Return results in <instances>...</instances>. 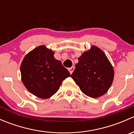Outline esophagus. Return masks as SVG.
Returning a JSON list of instances; mask_svg holds the SVG:
<instances>
[{
  "instance_id": "esophagus-1",
  "label": "esophagus",
  "mask_w": 134,
  "mask_h": 134,
  "mask_svg": "<svg viewBox=\"0 0 134 134\" xmlns=\"http://www.w3.org/2000/svg\"><path fill=\"white\" fill-rule=\"evenodd\" d=\"M74 70H75V67H71V68L69 69V71L70 73H71V74L72 73V72L74 71Z\"/></svg>"
}]
</instances>
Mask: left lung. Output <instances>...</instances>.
Listing matches in <instances>:
<instances>
[{
  "label": "left lung",
  "instance_id": "obj_1",
  "mask_svg": "<svg viewBox=\"0 0 134 134\" xmlns=\"http://www.w3.org/2000/svg\"><path fill=\"white\" fill-rule=\"evenodd\" d=\"M71 77L81 91L98 98L108 91L114 77L113 67L103 51L96 46L78 58Z\"/></svg>",
  "mask_w": 134,
  "mask_h": 134
}]
</instances>
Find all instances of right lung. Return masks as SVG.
<instances>
[{
  "label": "right lung",
  "instance_id": "add662e5",
  "mask_svg": "<svg viewBox=\"0 0 134 134\" xmlns=\"http://www.w3.org/2000/svg\"><path fill=\"white\" fill-rule=\"evenodd\" d=\"M54 52L39 46L25 56L21 65V79L29 92L41 98H48L58 91L62 82L71 74Z\"/></svg>",
  "mask_w": 134,
  "mask_h": 134
}]
</instances>
